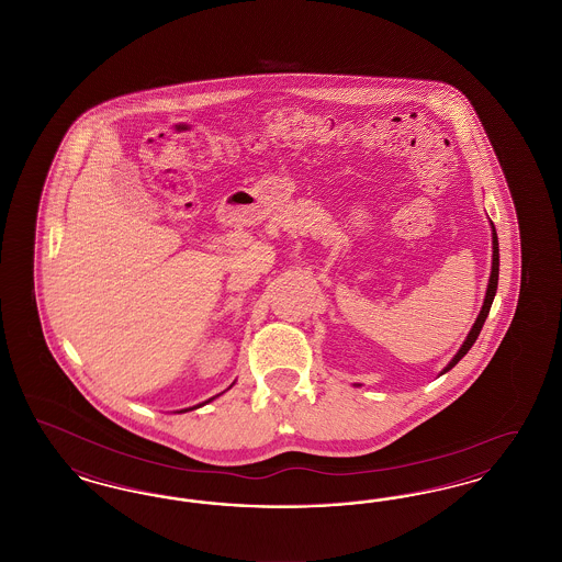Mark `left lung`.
Here are the masks:
<instances>
[{
  "label": "left lung",
  "mask_w": 562,
  "mask_h": 562,
  "mask_svg": "<svg viewBox=\"0 0 562 562\" xmlns=\"http://www.w3.org/2000/svg\"><path fill=\"white\" fill-rule=\"evenodd\" d=\"M491 240H493V263H491V276H488V284H486V294H484V303H482L481 314H479V318L474 321V326L470 328V333H468V337H465V341L461 344V348L459 351L454 353L453 358H451V362L440 371V374L447 373V371H451L454 364L470 351V348L474 346V341L479 339V335H481L482 324L486 321V316H488V310H491V305H493V299H495V293H497V280H499V240H497V232H495V225L491 223ZM356 387H360V383H353Z\"/></svg>",
  "instance_id": "obj_1"
}]
</instances>
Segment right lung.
Listing matches in <instances>:
<instances>
[{"mask_svg":"<svg viewBox=\"0 0 562 562\" xmlns=\"http://www.w3.org/2000/svg\"><path fill=\"white\" fill-rule=\"evenodd\" d=\"M232 385H234V383H232ZM232 385H229V387H232ZM229 387H227V390H229ZM221 394H223V392H221ZM221 394H216V396H221ZM216 396H213V398H209V401L206 402H202V404H195V406H189V408H183V411H179V413H188V411H193V408H200V406H204V404L213 402L214 398H216Z\"/></svg>","mask_w":562,"mask_h":562,"instance_id":"obj_1","label":"right lung"}]
</instances>
